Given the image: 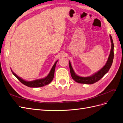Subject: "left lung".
<instances>
[{
  "label": "left lung",
  "instance_id": "1",
  "mask_svg": "<svg viewBox=\"0 0 123 123\" xmlns=\"http://www.w3.org/2000/svg\"><path fill=\"white\" fill-rule=\"evenodd\" d=\"M110 37L111 42V49L108 61H107L105 65L100 70L98 71L97 73L93 74L92 76L88 77H81L78 76V75L75 73L73 68L72 67L71 62L69 61V67H70L71 76L76 82L80 84H92L94 83L97 82L100 79H101L108 73L110 68L111 67L113 61V58H114V43H113L112 36L110 35Z\"/></svg>",
  "mask_w": 123,
  "mask_h": 123
}]
</instances>
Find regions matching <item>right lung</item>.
<instances>
[{"mask_svg": "<svg viewBox=\"0 0 123 123\" xmlns=\"http://www.w3.org/2000/svg\"><path fill=\"white\" fill-rule=\"evenodd\" d=\"M58 61V60H57L55 63V64L53 65V67L51 68V70H50L49 74L47 75L46 77L42 78V79L34 80L33 81L25 80H23L22 78H21V77H18L17 75L15 74L14 72L12 71L11 69V70L12 74H13L14 76L18 78V80H20V82H21L23 84L25 85V86H28L29 87H33V88L43 87L44 86H46V85H47L50 84L53 80V77H54L55 66H56V63H57Z\"/></svg>", "mask_w": 123, "mask_h": 123, "instance_id": "add662e5", "label": "right lung"}]
</instances>
